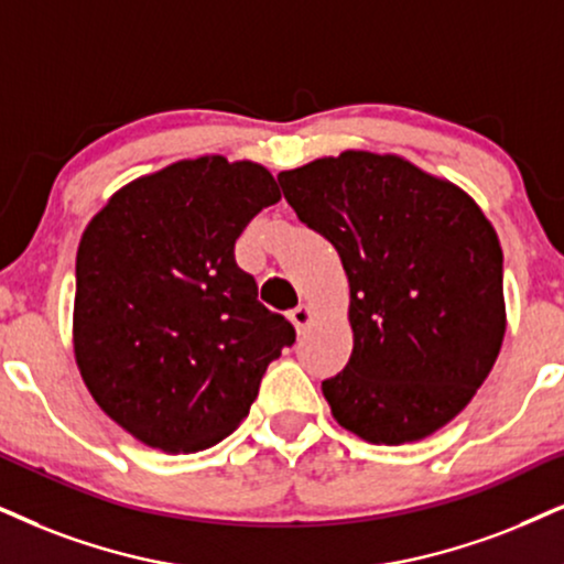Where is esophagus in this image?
<instances>
[{"label":"esophagus","instance_id":"obj_1","mask_svg":"<svg viewBox=\"0 0 564 564\" xmlns=\"http://www.w3.org/2000/svg\"><path fill=\"white\" fill-rule=\"evenodd\" d=\"M289 317H291V323H294V327H296V333H304L306 327H310V323H312V306L310 304H299V306H294V310L289 312Z\"/></svg>","mask_w":564,"mask_h":564}]
</instances>
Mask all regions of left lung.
I'll return each instance as SVG.
<instances>
[{"instance_id":"1","label":"left lung","mask_w":564,"mask_h":564,"mask_svg":"<svg viewBox=\"0 0 564 564\" xmlns=\"http://www.w3.org/2000/svg\"><path fill=\"white\" fill-rule=\"evenodd\" d=\"M278 182L338 249L351 289V359L323 382L335 422L375 445L437 432L502 346V247L487 216L401 155L346 151Z\"/></svg>"}]
</instances>
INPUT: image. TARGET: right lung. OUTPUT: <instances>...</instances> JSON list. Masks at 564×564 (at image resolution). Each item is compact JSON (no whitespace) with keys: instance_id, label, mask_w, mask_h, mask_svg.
<instances>
[{"instance_id":"right-lung-1","label":"right lung","mask_w":564,"mask_h":564,"mask_svg":"<svg viewBox=\"0 0 564 564\" xmlns=\"http://www.w3.org/2000/svg\"><path fill=\"white\" fill-rule=\"evenodd\" d=\"M278 199L260 163L203 155L127 184L85 229L75 359L96 403L145 445L197 453L229 437L296 340L234 258Z\"/></svg>"}]
</instances>
